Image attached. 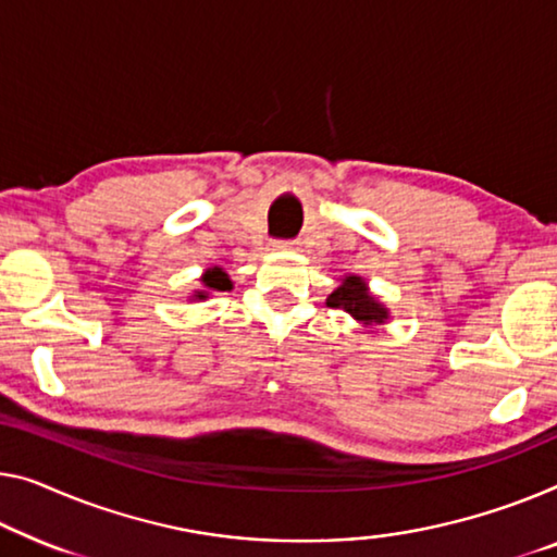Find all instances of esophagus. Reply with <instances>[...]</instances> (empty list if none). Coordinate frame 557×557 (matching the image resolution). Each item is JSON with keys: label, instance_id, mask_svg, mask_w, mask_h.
<instances>
[{"label": "esophagus", "instance_id": "1", "mask_svg": "<svg viewBox=\"0 0 557 557\" xmlns=\"http://www.w3.org/2000/svg\"><path fill=\"white\" fill-rule=\"evenodd\" d=\"M293 239H277V243H275V247H277V250H293Z\"/></svg>", "mask_w": 557, "mask_h": 557}]
</instances>
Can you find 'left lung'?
<instances>
[{
	"instance_id": "left-lung-1",
	"label": "left lung",
	"mask_w": 557,
	"mask_h": 557,
	"mask_svg": "<svg viewBox=\"0 0 557 557\" xmlns=\"http://www.w3.org/2000/svg\"><path fill=\"white\" fill-rule=\"evenodd\" d=\"M330 307H343L345 312H350L355 320L372 325V322H385L387 310L364 289V282L360 277H347L335 293L327 297Z\"/></svg>"
}]
</instances>
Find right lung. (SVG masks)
Wrapping results in <instances>:
<instances>
[{
  "label": "right lung",
  "mask_w": 557,
  "mask_h": 557,
  "mask_svg": "<svg viewBox=\"0 0 557 557\" xmlns=\"http://www.w3.org/2000/svg\"><path fill=\"white\" fill-rule=\"evenodd\" d=\"M202 282H205V287H210V289H232L230 277H227L225 272H222L220 268L207 270ZM197 297H207V295H205V293H197Z\"/></svg>",
  "instance_id": "add662e5"
}]
</instances>
